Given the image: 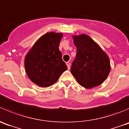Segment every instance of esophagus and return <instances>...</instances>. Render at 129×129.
I'll use <instances>...</instances> for the list:
<instances>
[{
    "label": "esophagus",
    "instance_id": "obj_1",
    "mask_svg": "<svg viewBox=\"0 0 129 129\" xmlns=\"http://www.w3.org/2000/svg\"><path fill=\"white\" fill-rule=\"evenodd\" d=\"M66 65H67V66H68V70H70V62H66Z\"/></svg>",
    "mask_w": 129,
    "mask_h": 129
}]
</instances>
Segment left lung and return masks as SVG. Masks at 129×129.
<instances>
[{
  "label": "left lung",
  "instance_id": "8db88e82",
  "mask_svg": "<svg viewBox=\"0 0 129 129\" xmlns=\"http://www.w3.org/2000/svg\"><path fill=\"white\" fill-rule=\"evenodd\" d=\"M76 47V59L71 72L77 82L85 88L101 85L110 71V62L100 46L85 34L73 36Z\"/></svg>",
  "mask_w": 129,
  "mask_h": 129
}]
</instances>
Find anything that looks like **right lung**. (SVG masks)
<instances>
[{"label": "right lung", "instance_id": "add662e5", "mask_svg": "<svg viewBox=\"0 0 129 129\" xmlns=\"http://www.w3.org/2000/svg\"><path fill=\"white\" fill-rule=\"evenodd\" d=\"M63 34L46 33L37 40L24 59V67L32 82L43 88L55 83L68 67L59 45Z\"/></svg>", "mask_w": 129, "mask_h": 129}]
</instances>
